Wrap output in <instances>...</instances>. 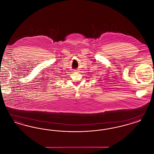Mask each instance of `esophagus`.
Instances as JSON below:
<instances>
[{
    "label": "esophagus",
    "mask_w": 154,
    "mask_h": 154,
    "mask_svg": "<svg viewBox=\"0 0 154 154\" xmlns=\"http://www.w3.org/2000/svg\"><path fill=\"white\" fill-rule=\"evenodd\" d=\"M78 71H79L78 70H74V72H77Z\"/></svg>",
    "instance_id": "obj_1"
}]
</instances>
